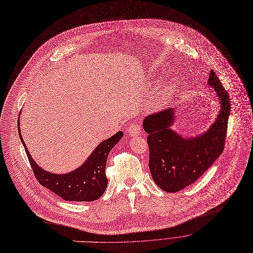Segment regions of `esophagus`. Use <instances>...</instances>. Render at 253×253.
<instances>
[{"label": "esophagus", "mask_w": 253, "mask_h": 253, "mask_svg": "<svg viewBox=\"0 0 253 253\" xmlns=\"http://www.w3.org/2000/svg\"><path fill=\"white\" fill-rule=\"evenodd\" d=\"M128 133L131 136H137L141 133V126L138 123H132L129 127H128Z\"/></svg>", "instance_id": "1"}]
</instances>
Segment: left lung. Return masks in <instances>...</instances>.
Wrapping results in <instances>:
<instances>
[{"instance_id":"8db88e82","label":"left lung","mask_w":253,"mask_h":253,"mask_svg":"<svg viewBox=\"0 0 253 253\" xmlns=\"http://www.w3.org/2000/svg\"><path fill=\"white\" fill-rule=\"evenodd\" d=\"M208 84L214 87L221 109L216 121L203 134L183 138L171 130L175 113L172 108L148 115L143 120L144 131L148 134L149 169L154 182L165 192L175 193L192 185L224 149L230 98L213 70Z\"/></svg>"}]
</instances>
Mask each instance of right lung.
I'll return each mask as SVG.
<instances>
[{"mask_svg":"<svg viewBox=\"0 0 253 253\" xmlns=\"http://www.w3.org/2000/svg\"><path fill=\"white\" fill-rule=\"evenodd\" d=\"M19 137L25 148L29 163L35 177L41 186L47 188L65 201L91 202L99 199L106 191L108 178L106 177V162L111 149L123 137V132L119 131L110 138L101 142L91 152L85 162L76 170L64 174H55L41 169L29 154V151L22 139L19 127Z\"/></svg>","mask_w":253,"mask_h":253,"instance_id":"obj_1","label":"right lung"}]
</instances>
